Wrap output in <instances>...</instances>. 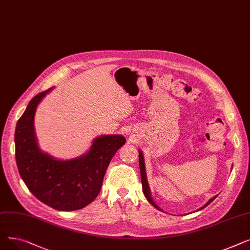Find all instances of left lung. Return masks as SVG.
<instances>
[{
  "label": "left lung",
  "mask_w": 250,
  "mask_h": 250,
  "mask_svg": "<svg viewBox=\"0 0 250 250\" xmlns=\"http://www.w3.org/2000/svg\"><path fill=\"white\" fill-rule=\"evenodd\" d=\"M139 165H140V171H141V179H142V187H143V192L144 194H145V196L147 198L148 202L154 207L156 208L157 209H159V211L163 212V209L157 206L155 204V202L153 201L152 196H151V191H150V188H149V185H148V180H147V174H146V169H145V162H144V156H143V152L139 149ZM217 198V195H215L214 198H212L211 200H209L207 204H205L202 208H200L198 211H201V209H203L204 208H206L208 205L211 204L215 199Z\"/></svg>",
  "instance_id": "left-lung-1"
}]
</instances>
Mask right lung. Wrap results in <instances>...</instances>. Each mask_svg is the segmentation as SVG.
Listing matches in <instances>:
<instances>
[{
    "instance_id": "1",
    "label": "right lung",
    "mask_w": 250,
    "mask_h": 250,
    "mask_svg": "<svg viewBox=\"0 0 250 250\" xmlns=\"http://www.w3.org/2000/svg\"><path fill=\"white\" fill-rule=\"evenodd\" d=\"M51 90L33 97L17 122L16 163L21 178L35 198L58 211H76L96 199L106 169L116 151L125 144V138L98 136L87 153L70 160H59L42 151L34 130V115L38 104Z\"/></svg>"
}]
</instances>
